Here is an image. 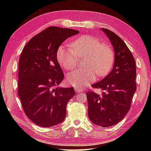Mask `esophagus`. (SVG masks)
I'll use <instances>...</instances> for the list:
<instances>
[{"label":"esophagus","instance_id":"obj_1","mask_svg":"<svg viewBox=\"0 0 151 151\" xmlns=\"http://www.w3.org/2000/svg\"><path fill=\"white\" fill-rule=\"evenodd\" d=\"M75 90L76 93H81L82 91V89L81 88H75Z\"/></svg>","mask_w":151,"mask_h":151}]
</instances>
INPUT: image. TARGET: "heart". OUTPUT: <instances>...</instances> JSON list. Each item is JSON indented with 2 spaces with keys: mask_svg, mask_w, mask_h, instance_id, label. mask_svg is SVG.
Instances as JSON below:
<instances>
[{
  "mask_svg": "<svg viewBox=\"0 0 151 151\" xmlns=\"http://www.w3.org/2000/svg\"><path fill=\"white\" fill-rule=\"evenodd\" d=\"M58 62L64 69L72 70L77 66L78 58H84L83 66L67 75V82L75 88H82L110 72L114 62V52L107 44L102 43L97 38L82 36L75 40L71 48L61 45L56 52Z\"/></svg>",
  "mask_w": 151,
  "mask_h": 151,
  "instance_id": "obj_1",
  "label": "heart"
}]
</instances>
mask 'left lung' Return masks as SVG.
Returning <instances> with one entry per match:
<instances>
[{"label": "left lung", "mask_w": 151, "mask_h": 151, "mask_svg": "<svg viewBox=\"0 0 151 151\" xmlns=\"http://www.w3.org/2000/svg\"><path fill=\"white\" fill-rule=\"evenodd\" d=\"M102 30L114 48V65L109 75L91 85L101 89L102 95L89 91L86 97L89 119L95 124L108 127L121 121L130 110L136 90V67L132 54L123 40L114 32Z\"/></svg>", "instance_id": "left-lung-1"}]
</instances>
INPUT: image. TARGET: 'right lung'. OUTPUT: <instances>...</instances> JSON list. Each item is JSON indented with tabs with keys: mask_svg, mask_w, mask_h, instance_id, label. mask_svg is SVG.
Wrapping results in <instances>:
<instances>
[{
	"mask_svg": "<svg viewBox=\"0 0 151 151\" xmlns=\"http://www.w3.org/2000/svg\"><path fill=\"white\" fill-rule=\"evenodd\" d=\"M79 31L47 28L26 44L19 58L18 95L24 112L38 126L50 127L65 119L72 88H57L64 78L56 58L60 45Z\"/></svg>",
	"mask_w": 151,
	"mask_h": 151,
	"instance_id": "obj_1",
	"label": "right lung"
}]
</instances>
